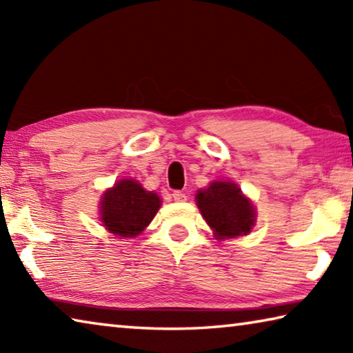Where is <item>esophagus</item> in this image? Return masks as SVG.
<instances>
[{"mask_svg":"<svg viewBox=\"0 0 353 353\" xmlns=\"http://www.w3.org/2000/svg\"><path fill=\"white\" fill-rule=\"evenodd\" d=\"M172 199H174L176 202H183L185 199H187V194L182 193V191L176 190V191H172Z\"/></svg>","mask_w":353,"mask_h":353,"instance_id":"obj_1","label":"esophagus"}]
</instances>
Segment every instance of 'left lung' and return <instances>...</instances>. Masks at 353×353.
Masks as SVG:
<instances>
[{
    "label": "left lung",
    "instance_id": "8db88e82",
    "mask_svg": "<svg viewBox=\"0 0 353 353\" xmlns=\"http://www.w3.org/2000/svg\"><path fill=\"white\" fill-rule=\"evenodd\" d=\"M198 207L218 238L248 235L255 224L254 205L234 182H213L196 194Z\"/></svg>",
    "mask_w": 353,
    "mask_h": 353
}]
</instances>
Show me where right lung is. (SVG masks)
Here are the masks:
<instances>
[{
	"mask_svg": "<svg viewBox=\"0 0 353 353\" xmlns=\"http://www.w3.org/2000/svg\"><path fill=\"white\" fill-rule=\"evenodd\" d=\"M160 198L139 182L119 181L101 202V219L112 234L130 238L141 234L160 208Z\"/></svg>",
	"mask_w": 353,
	"mask_h": 353,
	"instance_id": "add662e5",
	"label": "right lung"
}]
</instances>
